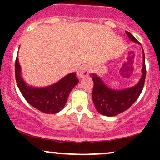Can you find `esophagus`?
Segmentation results:
<instances>
[{
	"mask_svg": "<svg viewBox=\"0 0 160 160\" xmlns=\"http://www.w3.org/2000/svg\"><path fill=\"white\" fill-rule=\"evenodd\" d=\"M89 68H88L87 66H86V65L81 66V67L79 68L78 71V77L80 78H86V77L89 76Z\"/></svg>",
	"mask_w": 160,
	"mask_h": 160,
	"instance_id": "1",
	"label": "esophagus"
}]
</instances>
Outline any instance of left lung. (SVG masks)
<instances>
[{
    "label": "left lung",
    "mask_w": 160,
    "mask_h": 160,
    "mask_svg": "<svg viewBox=\"0 0 160 160\" xmlns=\"http://www.w3.org/2000/svg\"><path fill=\"white\" fill-rule=\"evenodd\" d=\"M126 34L132 41L139 43L137 39L131 33L126 32ZM146 78V66H145L144 52L143 50V68L142 77L140 81L134 87L123 90H113L109 89L97 75L92 74L94 82L92 97L94 102L95 109L101 114L113 117L122 113L131 107L137 100L142 92Z\"/></svg>",
    "instance_id": "left-lung-1"
}]
</instances>
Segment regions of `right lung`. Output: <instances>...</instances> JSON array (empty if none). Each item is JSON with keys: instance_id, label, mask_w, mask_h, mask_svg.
Wrapping results in <instances>:
<instances>
[{"instance_id": "right-lung-1", "label": "right lung", "mask_w": 160, "mask_h": 160, "mask_svg": "<svg viewBox=\"0 0 160 160\" xmlns=\"http://www.w3.org/2000/svg\"><path fill=\"white\" fill-rule=\"evenodd\" d=\"M16 80L20 92L31 105L45 113H56L63 109L68 95L79 80L75 73L68 74L56 83L45 88L27 86L20 75L18 56L15 63Z\"/></svg>"}]
</instances>
